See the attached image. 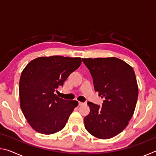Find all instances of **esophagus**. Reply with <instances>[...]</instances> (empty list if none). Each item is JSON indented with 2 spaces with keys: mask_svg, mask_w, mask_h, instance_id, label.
Wrapping results in <instances>:
<instances>
[{
  "mask_svg": "<svg viewBox=\"0 0 156 156\" xmlns=\"http://www.w3.org/2000/svg\"><path fill=\"white\" fill-rule=\"evenodd\" d=\"M84 105L83 102H78V105H79V106H81V105Z\"/></svg>",
  "mask_w": 156,
  "mask_h": 156,
  "instance_id": "34e87169",
  "label": "esophagus"
}]
</instances>
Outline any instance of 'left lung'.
<instances>
[{"label": "left lung", "mask_w": 156, "mask_h": 156, "mask_svg": "<svg viewBox=\"0 0 156 156\" xmlns=\"http://www.w3.org/2000/svg\"><path fill=\"white\" fill-rule=\"evenodd\" d=\"M94 80L95 91L105 98L102 107L88 102L90 112L84 118L89 133L109 139L121 133L133 115L138 97L135 72L115 57L83 58Z\"/></svg>", "instance_id": "1"}]
</instances>
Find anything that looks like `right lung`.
Returning a JSON list of instances; mask_svg holds the SVG:
<instances>
[{
  "mask_svg": "<svg viewBox=\"0 0 156 156\" xmlns=\"http://www.w3.org/2000/svg\"><path fill=\"white\" fill-rule=\"evenodd\" d=\"M81 58L60 56L31 60L21 73L20 105L27 122L36 131L49 135L65 127L76 100H66L54 92L80 67Z\"/></svg>",
  "mask_w": 156,
  "mask_h": 156,
  "instance_id": "obj_1",
  "label": "right lung"
}]
</instances>
